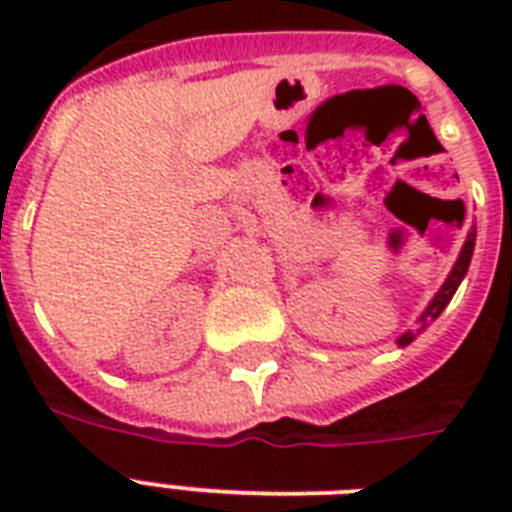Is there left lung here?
<instances>
[{"mask_svg": "<svg viewBox=\"0 0 512 512\" xmlns=\"http://www.w3.org/2000/svg\"><path fill=\"white\" fill-rule=\"evenodd\" d=\"M473 249H476V225L468 231V239H465V244H462L460 249V257L454 260L452 271H449V276H446V281L441 284V289H438L436 295H433V300L428 303V308L420 313V319H417V329H409V332H404V335L398 337L396 345L398 348H406L409 342L414 340V337L420 335V332H425V327H430V321H436L441 313H444V308L449 303H452L454 292H457V287L462 284V279H465V273H468L470 268V257H473Z\"/></svg>", "mask_w": 512, "mask_h": 512, "instance_id": "8db88e82", "label": "left lung"}]
</instances>
